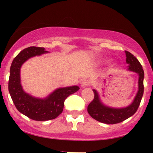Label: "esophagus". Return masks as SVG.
I'll return each instance as SVG.
<instances>
[{
	"instance_id": "esophagus-1",
	"label": "esophagus",
	"mask_w": 153,
	"mask_h": 153,
	"mask_svg": "<svg viewBox=\"0 0 153 153\" xmlns=\"http://www.w3.org/2000/svg\"><path fill=\"white\" fill-rule=\"evenodd\" d=\"M89 84H90V82H89V80H83L81 82V87L82 88H84L88 86Z\"/></svg>"
}]
</instances>
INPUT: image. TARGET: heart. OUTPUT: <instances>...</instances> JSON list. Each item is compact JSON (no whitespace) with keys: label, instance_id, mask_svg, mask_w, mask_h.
<instances>
[{"label":"heart","instance_id":"heart-1","mask_svg":"<svg viewBox=\"0 0 153 153\" xmlns=\"http://www.w3.org/2000/svg\"><path fill=\"white\" fill-rule=\"evenodd\" d=\"M105 61H106V60H105Z\"/></svg>","mask_w":153,"mask_h":153}]
</instances>
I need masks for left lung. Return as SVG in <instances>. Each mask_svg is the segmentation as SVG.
Listing matches in <instances>:
<instances>
[{
  "instance_id": "1",
  "label": "left lung",
  "mask_w": 153,
  "mask_h": 153,
  "mask_svg": "<svg viewBox=\"0 0 153 153\" xmlns=\"http://www.w3.org/2000/svg\"><path fill=\"white\" fill-rule=\"evenodd\" d=\"M125 54L127 57L126 62L129 65L127 71L136 73L139 76L137 92L132 102L129 106L122 108H114L105 105L100 99L98 91L94 89V99L88 106V112L92 118L98 122L108 124L122 122L134 114L141 102L144 93L143 80L145 75L143 67L132 54L127 51H125Z\"/></svg>"
}]
</instances>
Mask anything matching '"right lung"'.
Segmentation results:
<instances>
[{
    "label": "right lung",
    "instance_id": "right-lung-1",
    "mask_svg": "<svg viewBox=\"0 0 153 153\" xmlns=\"http://www.w3.org/2000/svg\"><path fill=\"white\" fill-rule=\"evenodd\" d=\"M44 47H29L13 59L10 68L8 91L19 112L35 121H48L57 118L63 111L64 102L70 95L78 91V85L58 88L45 98H37L26 93L21 82V68L26 61L47 53Z\"/></svg>",
    "mask_w": 153,
    "mask_h": 153
}]
</instances>
